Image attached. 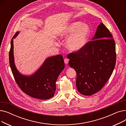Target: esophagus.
<instances>
[{"mask_svg": "<svg viewBox=\"0 0 126 126\" xmlns=\"http://www.w3.org/2000/svg\"><path fill=\"white\" fill-rule=\"evenodd\" d=\"M69 62V60L68 59H64V63L65 64H68Z\"/></svg>", "mask_w": 126, "mask_h": 126, "instance_id": "esophagus-1", "label": "esophagus"}]
</instances>
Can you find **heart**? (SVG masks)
Returning <instances> with one entry per match:
<instances>
[{
    "label": "heart",
    "mask_w": 126,
    "mask_h": 126,
    "mask_svg": "<svg viewBox=\"0 0 126 126\" xmlns=\"http://www.w3.org/2000/svg\"><path fill=\"white\" fill-rule=\"evenodd\" d=\"M91 32L88 24L80 21H74L63 27L58 35L61 38L68 37L65 41L66 47L70 51H78L86 45Z\"/></svg>",
    "instance_id": "1"
}]
</instances>
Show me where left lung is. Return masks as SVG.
I'll list each match as a JSON object with an SVG mask.
<instances>
[{
	"instance_id": "left-lung-1",
	"label": "left lung",
	"mask_w": 126,
	"mask_h": 126,
	"mask_svg": "<svg viewBox=\"0 0 126 126\" xmlns=\"http://www.w3.org/2000/svg\"><path fill=\"white\" fill-rule=\"evenodd\" d=\"M67 58L69 65L77 72L76 86L84 95L100 90L111 76L116 62L115 44L109 30L101 23L92 41Z\"/></svg>"
}]
</instances>
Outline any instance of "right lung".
Listing matches in <instances>:
<instances>
[{
    "label": "right lung",
    "mask_w": 126,
    "mask_h": 126,
    "mask_svg": "<svg viewBox=\"0 0 126 126\" xmlns=\"http://www.w3.org/2000/svg\"><path fill=\"white\" fill-rule=\"evenodd\" d=\"M19 34L17 32L13 37L9 52V63L15 80L26 94L40 100L49 99L54 96L58 77L65 67L63 57L58 55L47 58L32 74H22L16 66L14 56L13 39Z\"/></svg>",
    "instance_id": "add662e5"
}]
</instances>
